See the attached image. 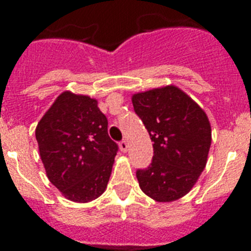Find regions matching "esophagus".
Wrapping results in <instances>:
<instances>
[{
	"label": "esophagus",
	"mask_w": 251,
	"mask_h": 251,
	"mask_svg": "<svg viewBox=\"0 0 251 251\" xmlns=\"http://www.w3.org/2000/svg\"><path fill=\"white\" fill-rule=\"evenodd\" d=\"M119 148H121L122 152H127V150H128L127 141H122L121 143H119Z\"/></svg>",
	"instance_id": "34e87169"
}]
</instances>
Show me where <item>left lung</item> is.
<instances>
[{"mask_svg":"<svg viewBox=\"0 0 251 251\" xmlns=\"http://www.w3.org/2000/svg\"><path fill=\"white\" fill-rule=\"evenodd\" d=\"M132 103L153 142L151 165L137 170L139 187L158 202L185 196L207 162L211 146L207 115L174 85L134 94Z\"/></svg>","mask_w":251,"mask_h":251,"instance_id":"1","label":"left lung"}]
</instances>
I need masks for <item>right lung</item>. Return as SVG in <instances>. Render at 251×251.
<instances>
[{"label":"right lung","mask_w":251,"mask_h":251,"mask_svg":"<svg viewBox=\"0 0 251 251\" xmlns=\"http://www.w3.org/2000/svg\"><path fill=\"white\" fill-rule=\"evenodd\" d=\"M35 133L48 178L68 200L89 202L105 191L118 145L95 99L64 92Z\"/></svg>","instance_id":"obj_1"}]
</instances>
